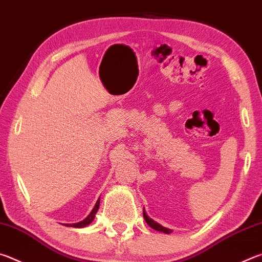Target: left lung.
<instances>
[{"label":"left lung","instance_id":"8db88e82","mask_svg":"<svg viewBox=\"0 0 262 262\" xmlns=\"http://www.w3.org/2000/svg\"><path fill=\"white\" fill-rule=\"evenodd\" d=\"M143 216H144V220H145V222H147V224L149 225V227L152 228L154 230H156V231H161V232H164V233H171L172 232L171 229H167L165 227H163V225L157 223L156 221H154L152 219H150V217L147 215V212H145L144 209H143Z\"/></svg>","mask_w":262,"mask_h":262}]
</instances>
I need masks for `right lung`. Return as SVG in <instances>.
<instances>
[{"label": "right lung", "mask_w": 262, "mask_h": 262, "mask_svg": "<svg viewBox=\"0 0 262 262\" xmlns=\"http://www.w3.org/2000/svg\"><path fill=\"white\" fill-rule=\"evenodd\" d=\"M99 203H100V198L98 199V200H97L96 205L94 207V209L91 210L90 214H89L83 221L77 222V223H73V224H66L64 223L63 225H66V227H72V228H84V227H88V225L90 224V223H92V221L95 220V216L97 214V211H98V209H99Z\"/></svg>", "instance_id": "right-lung-1"}]
</instances>
